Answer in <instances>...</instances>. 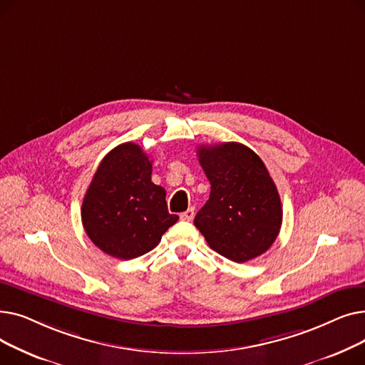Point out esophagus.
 <instances>
[{
  "label": "esophagus",
  "instance_id": "esophagus-1",
  "mask_svg": "<svg viewBox=\"0 0 365 365\" xmlns=\"http://www.w3.org/2000/svg\"><path fill=\"white\" fill-rule=\"evenodd\" d=\"M194 216H195V207H190L186 210V212L180 213V219L185 222H192Z\"/></svg>",
  "mask_w": 365,
  "mask_h": 365
}]
</instances>
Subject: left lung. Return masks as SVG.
<instances>
[{
	"mask_svg": "<svg viewBox=\"0 0 365 365\" xmlns=\"http://www.w3.org/2000/svg\"><path fill=\"white\" fill-rule=\"evenodd\" d=\"M200 164L212 185L195 216L208 245L244 263L263 255L277 240L282 207L277 186L257 153L237 142L200 146Z\"/></svg>",
	"mask_w": 365,
	"mask_h": 365,
	"instance_id": "1",
	"label": "left lung"
}]
</instances>
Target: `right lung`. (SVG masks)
Returning a JSON list of instances; mask_svg holds the SVG:
<instances>
[{
    "label": "right lung",
    "mask_w": 365,
    "mask_h": 365,
    "mask_svg": "<svg viewBox=\"0 0 365 365\" xmlns=\"http://www.w3.org/2000/svg\"><path fill=\"white\" fill-rule=\"evenodd\" d=\"M150 175L152 161L131 142L106 153L94 173L81 220L88 238L103 253L121 260L143 256L179 220L168 213L165 190Z\"/></svg>",
    "instance_id": "obj_1"
}]
</instances>
